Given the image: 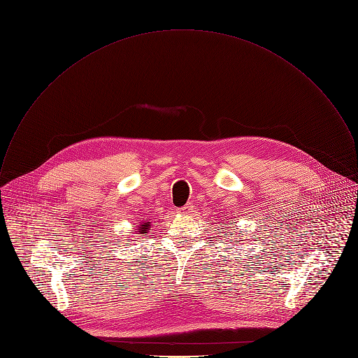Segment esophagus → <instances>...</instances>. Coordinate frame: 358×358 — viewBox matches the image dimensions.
Wrapping results in <instances>:
<instances>
[{"label":"esophagus","instance_id":"esophagus-1","mask_svg":"<svg viewBox=\"0 0 358 358\" xmlns=\"http://www.w3.org/2000/svg\"><path fill=\"white\" fill-rule=\"evenodd\" d=\"M192 210H193V206H192V204H186L185 207L178 208V213H179V214H189Z\"/></svg>","mask_w":358,"mask_h":358}]
</instances>
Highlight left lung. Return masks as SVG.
<instances>
[{
    "label": "left lung",
    "instance_id": "left-lung-1",
    "mask_svg": "<svg viewBox=\"0 0 358 358\" xmlns=\"http://www.w3.org/2000/svg\"><path fill=\"white\" fill-rule=\"evenodd\" d=\"M226 226H227V224H226Z\"/></svg>",
    "mask_w": 358,
    "mask_h": 358
}]
</instances>
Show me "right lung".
Segmentation results:
<instances>
[{
	"label": "right lung",
	"instance_id": "1",
	"mask_svg": "<svg viewBox=\"0 0 358 358\" xmlns=\"http://www.w3.org/2000/svg\"><path fill=\"white\" fill-rule=\"evenodd\" d=\"M150 229H151V222H147V220H144V222H141L139 224H138V234H147L148 231H150Z\"/></svg>",
	"mask_w": 358,
	"mask_h": 358
}]
</instances>
